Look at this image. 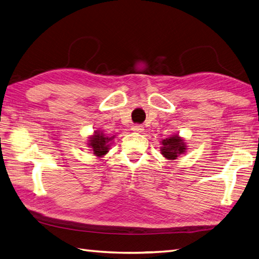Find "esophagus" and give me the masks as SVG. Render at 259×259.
<instances>
[{"instance_id": "34e87169", "label": "esophagus", "mask_w": 259, "mask_h": 259, "mask_svg": "<svg viewBox=\"0 0 259 259\" xmlns=\"http://www.w3.org/2000/svg\"><path fill=\"white\" fill-rule=\"evenodd\" d=\"M132 131L136 132V133H143V132H144V127H143V125L136 124V125L132 126Z\"/></svg>"}]
</instances>
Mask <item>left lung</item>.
<instances>
[{
	"label": "left lung",
	"mask_w": 259,
	"mask_h": 259,
	"mask_svg": "<svg viewBox=\"0 0 259 259\" xmlns=\"http://www.w3.org/2000/svg\"><path fill=\"white\" fill-rule=\"evenodd\" d=\"M162 147L160 153L167 159H176L178 155L186 152V144L182 137L178 135H173L162 141Z\"/></svg>",
	"instance_id": "8db88e82"
}]
</instances>
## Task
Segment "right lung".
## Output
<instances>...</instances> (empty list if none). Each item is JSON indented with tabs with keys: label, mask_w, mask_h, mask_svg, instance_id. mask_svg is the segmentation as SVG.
Wrapping results in <instances>:
<instances>
[{
	"label": "right lung",
	"mask_w": 259,
	"mask_h": 259,
	"mask_svg": "<svg viewBox=\"0 0 259 259\" xmlns=\"http://www.w3.org/2000/svg\"><path fill=\"white\" fill-rule=\"evenodd\" d=\"M114 136L107 137L99 131L94 132V135H92L89 140V147L92 148L93 154L97 157H102L108 152L110 149L111 142L113 141Z\"/></svg>",
	"instance_id": "1"
}]
</instances>
